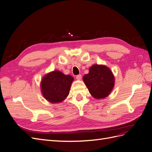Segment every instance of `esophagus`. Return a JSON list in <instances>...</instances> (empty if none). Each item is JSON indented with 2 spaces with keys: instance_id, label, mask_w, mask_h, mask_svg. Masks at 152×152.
Instances as JSON below:
<instances>
[{
  "instance_id": "1",
  "label": "esophagus",
  "mask_w": 152,
  "mask_h": 152,
  "mask_svg": "<svg viewBox=\"0 0 152 152\" xmlns=\"http://www.w3.org/2000/svg\"><path fill=\"white\" fill-rule=\"evenodd\" d=\"M76 79H77V80H81V79H82V75H81L80 74L77 75V76H76Z\"/></svg>"
}]
</instances>
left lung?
Listing matches in <instances>:
<instances>
[{"instance_id":"left-lung-1","label":"left lung","mask_w":152,"mask_h":152,"mask_svg":"<svg viewBox=\"0 0 152 152\" xmlns=\"http://www.w3.org/2000/svg\"><path fill=\"white\" fill-rule=\"evenodd\" d=\"M83 81L93 98L102 99L107 98L113 90L115 77L112 70L103 65H93L89 73L84 75Z\"/></svg>"}]
</instances>
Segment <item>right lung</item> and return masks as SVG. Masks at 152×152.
<instances>
[{"mask_svg":"<svg viewBox=\"0 0 152 152\" xmlns=\"http://www.w3.org/2000/svg\"><path fill=\"white\" fill-rule=\"evenodd\" d=\"M73 81V77L70 75L58 70L50 72L41 80V93L49 102L61 103L68 96Z\"/></svg>","mask_w":152,"mask_h":152,"instance_id":"obj_1","label":"right lung"}]
</instances>
